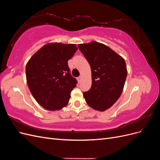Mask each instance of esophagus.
Masks as SVG:
<instances>
[{"instance_id": "1", "label": "esophagus", "mask_w": 160, "mask_h": 160, "mask_svg": "<svg viewBox=\"0 0 160 160\" xmlns=\"http://www.w3.org/2000/svg\"><path fill=\"white\" fill-rule=\"evenodd\" d=\"M81 78H82V77H81V76H79V77H78V78H77V79H78V81H79V82H80V81H81Z\"/></svg>"}]
</instances>
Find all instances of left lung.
I'll list each match as a JSON object with an SVG mask.
<instances>
[{"instance_id":"8db88e82","label":"left lung","mask_w":160,"mask_h":160,"mask_svg":"<svg viewBox=\"0 0 160 160\" xmlns=\"http://www.w3.org/2000/svg\"><path fill=\"white\" fill-rule=\"evenodd\" d=\"M91 69L92 85L83 97L95 110L104 111L118 100L123 90L128 70L123 58L108 46L96 41L78 45Z\"/></svg>"}]
</instances>
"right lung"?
<instances>
[{
  "mask_svg": "<svg viewBox=\"0 0 160 160\" xmlns=\"http://www.w3.org/2000/svg\"><path fill=\"white\" fill-rule=\"evenodd\" d=\"M75 44L50 42L42 46L26 65L27 83L43 108L61 109L69 103L77 80L70 74L68 60L77 50Z\"/></svg>",
  "mask_w": 160,
  "mask_h": 160,
  "instance_id": "right-lung-1",
  "label": "right lung"
}]
</instances>
